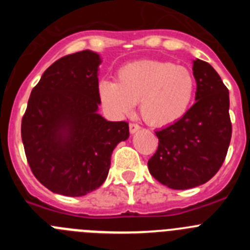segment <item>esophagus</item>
I'll return each instance as SVG.
<instances>
[{"label": "esophagus", "instance_id": "esophagus-1", "mask_svg": "<svg viewBox=\"0 0 250 250\" xmlns=\"http://www.w3.org/2000/svg\"><path fill=\"white\" fill-rule=\"evenodd\" d=\"M129 129H130V132H131V134H135L136 131H139V130H140V126H139L138 124H135V123H130Z\"/></svg>", "mask_w": 250, "mask_h": 250}]
</instances>
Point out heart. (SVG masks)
<instances>
[{
    "instance_id": "b5f03b06",
    "label": "heart",
    "mask_w": 250,
    "mask_h": 250,
    "mask_svg": "<svg viewBox=\"0 0 250 250\" xmlns=\"http://www.w3.org/2000/svg\"><path fill=\"white\" fill-rule=\"evenodd\" d=\"M195 77L184 66L167 61H135L120 67L115 81H101L99 95L116 115H126L139 103L141 118L167 126L187 115L195 95Z\"/></svg>"
}]
</instances>
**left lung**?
Segmentation results:
<instances>
[{"label": "left lung", "instance_id": "obj_1", "mask_svg": "<svg viewBox=\"0 0 250 250\" xmlns=\"http://www.w3.org/2000/svg\"><path fill=\"white\" fill-rule=\"evenodd\" d=\"M195 104L184 118L155 132L158 150L147 161L154 178L184 190L210 180L220 169L231 139L229 91L205 61H193Z\"/></svg>", "mask_w": 250, "mask_h": 250}]
</instances>
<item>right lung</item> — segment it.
I'll use <instances>...</instances> for the list:
<instances>
[{
	"instance_id": "1",
	"label": "right lung",
	"mask_w": 250,
	"mask_h": 250,
	"mask_svg": "<svg viewBox=\"0 0 250 250\" xmlns=\"http://www.w3.org/2000/svg\"><path fill=\"white\" fill-rule=\"evenodd\" d=\"M100 55L90 50L55 61L31 91L21 136L31 171L52 193L83 196L103 185L111 154L129 138L126 121L98 114Z\"/></svg>"
}]
</instances>
